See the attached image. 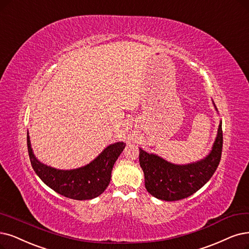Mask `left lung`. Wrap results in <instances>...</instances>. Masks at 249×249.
<instances>
[{"label":"left lung","instance_id":"obj_1","mask_svg":"<svg viewBox=\"0 0 249 249\" xmlns=\"http://www.w3.org/2000/svg\"><path fill=\"white\" fill-rule=\"evenodd\" d=\"M222 148V122L211 153L197 162L174 164L140 148L139 161L144 172L146 190L158 199L165 201L181 200L194 194L214 174L221 160Z\"/></svg>","mask_w":249,"mask_h":249}]
</instances>
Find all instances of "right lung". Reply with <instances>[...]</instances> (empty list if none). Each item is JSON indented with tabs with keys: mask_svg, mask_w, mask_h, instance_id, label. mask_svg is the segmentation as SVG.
<instances>
[{
	"mask_svg": "<svg viewBox=\"0 0 249 249\" xmlns=\"http://www.w3.org/2000/svg\"><path fill=\"white\" fill-rule=\"evenodd\" d=\"M124 147V142H117L107 146L85 166L69 171L56 170L36 158L27 132V150L36 174L55 192L75 200L93 199L104 192L110 183L112 167Z\"/></svg>",
	"mask_w": 249,
	"mask_h": 249,
	"instance_id": "1",
	"label": "right lung"
}]
</instances>
